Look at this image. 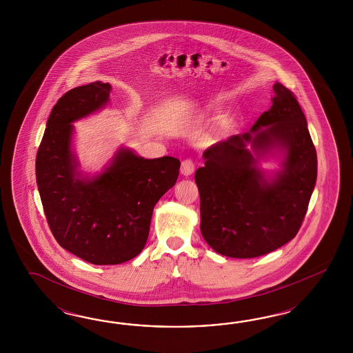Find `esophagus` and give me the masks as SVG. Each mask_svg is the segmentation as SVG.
I'll list each match as a JSON object with an SVG mask.
<instances>
[{"instance_id":"1","label":"esophagus","mask_w":353,"mask_h":353,"mask_svg":"<svg viewBox=\"0 0 353 353\" xmlns=\"http://www.w3.org/2000/svg\"><path fill=\"white\" fill-rule=\"evenodd\" d=\"M194 168H195V164H194V161H192V159H185V161H182V174H185V176H189V174H192V172H194Z\"/></svg>"}]
</instances>
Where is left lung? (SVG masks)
Returning a JSON list of instances; mask_svg holds the SVG:
<instances>
[{
  "mask_svg": "<svg viewBox=\"0 0 353 353\" xmlns=\"http://www.w3.org/2000/svg\"><path fill=\"white\" fill-rule=\"evenodd\" d=\"M273 105L250 132L214 143L195 172L201 195V232L217 254L263 256L298 234L317 179V154L295 94L273 86ZM247 143L257 153L285 151L284 170L267 182Z\"/></svg>",
  "mask_w": 353,
  "mask_h": 353,
  "instance_id": "obj_1",
  "label": "left lung"
}]
</instances>
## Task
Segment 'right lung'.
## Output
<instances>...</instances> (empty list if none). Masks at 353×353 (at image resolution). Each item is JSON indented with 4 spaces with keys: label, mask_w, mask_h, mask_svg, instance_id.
<instances>
[{
    "label": "right lung",
    "mask_w": 353,
    "mask_h": 353,
    "mask_svg": "<svg viewBox=\"0 0 353 353\" xmlns=\"http://www.w3.org/2000/svg\"><path fill=\"white\" fill-rule=\"evenodd\" d=\"M110 89L94 81L61 97L36 155V181L54 238L96 265L121 264L139 255L149 236L152 210L177 181L181 164L173 157L143 159L120 150L94 180L77 177L71 123L103 106Z\"/></svg>",
    "instance_id": "add662e5"
}]
</instances>
